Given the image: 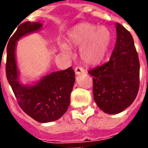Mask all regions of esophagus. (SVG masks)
Instances as JSON below:
<instances>
[{
    "label": "esophagus",
    "mask_w": 148,
    "mask_h": 148,
    "mask_svg": "<svg viewBox=\"0 0 148 148\" xmlns=\"http://www.w3.org/2000/svg\"><path fill=\"white\" fill-rule=\"evenodd\" d=\"M74 71H75V74H81L85 73V69L82 67V66H77V67H75Z\"/></svg>",
    "instance_id": "34e87169"
}]
</instances>
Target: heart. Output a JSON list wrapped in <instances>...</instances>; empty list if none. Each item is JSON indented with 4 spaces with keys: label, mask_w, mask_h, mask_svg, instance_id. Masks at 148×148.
I'll return each instance as SVG.
<instances>
[{
    "label": "heart",
    "mask_w": 148,
    "mask_h": 148,
    "mask_svg": "<svg viewBox=\"0 0 148 148\" xmlns=\"http://www.w3.org/2000/svg\"><path fill=\"white\" fill-rule=\"evenodd\" d=\"M68 43L74 47H81V59L88 64L100 62L108 51L110 41V33L104 27H97L88 23H80L68 34ZM63 52H68L66 45L62 46Z\"/></svg>",
    "instance_id": "1"
}]
</instances>
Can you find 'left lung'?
Returning a JSON list of instances; mask_svg holds the SVG:
<instances>
[{
	"mask_svg": "<svg viewBox=\"0 0 148 148\" xmlns=\"http://www.w3.org/2000/svg\"><path fill=\"white\" fill-rule=\"evenodd\" d=\"M117 40L109 61L88 71L94 100L103 112L120 113L132 104L140 88V61L132 34L117 23Z\"/></svg>",
	"mask_w": 148,
	"mask_h": 148,
	"instance_id": "left-lung-1",
	"label": "left lung"
}]
</instances>
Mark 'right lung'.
<instances>
[{"instance_id":"add662e5","label":"right lung","mask_w":148,"mask_h":148,"mask_svg":"<svg viewBox=\"0 0 148 148\" xmlns=\"http://www.w3.org/2000/svg\"><path fill=\"white\" fill-rule=\"evenodd\" d=\"M39 23L25 22L18 25L8 43L6 77L19 107L25 113L39 122H50L60 119L66 113L71 102L75 75L72 67L47 75L32 86L21 85L15 57L16 41L29 33L41 27Z\"/></svg>"}]
</instances>
